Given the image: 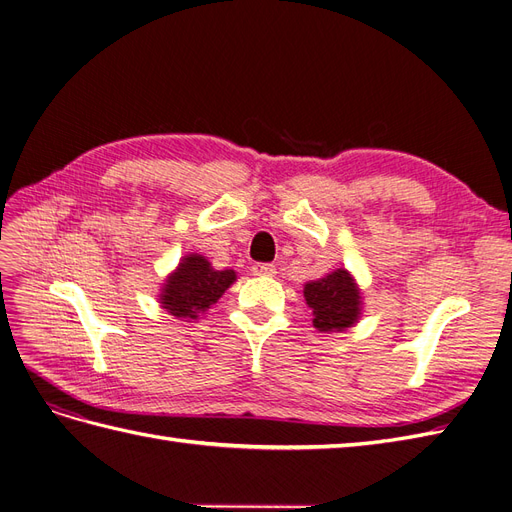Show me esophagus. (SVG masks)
I'll return each mask as SVG.
<instances>
[{
	"label": "esophagus",
	"instance_id": "obj_1",
	"mask_svg": "<svg viewBox=\"0 0 512 512\" xmlns=\"http://www.w3.org/2000/svg\"><path fill=\"white\" fill-rule=\"evenodd\" d=\"M252 273L258 277H273L277 273V269H275V265H271V262H258V265L252 267Z\"/></svg>",
	"mask_w": 512,
	"mask_h": 512
}]
</instances>
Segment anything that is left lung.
I'll return each mask as SVG.
<instances>
[{
  "label": "left lung",
  "instance_id": "1",
  "mask_svg": "<svg viewBox=\"0 0 512 512\" xmlns=\"http://www.w3.org/2000/svg\"><path fill=\"white\" fill-rule=\"evenodd\" d=\"M303 297L320 333H342L361 320L363 294L348 269H335L320 280L307 282Z\"/></svg>",
  "mask_w": 512,
  "mask_h": 512
}]
</instances>
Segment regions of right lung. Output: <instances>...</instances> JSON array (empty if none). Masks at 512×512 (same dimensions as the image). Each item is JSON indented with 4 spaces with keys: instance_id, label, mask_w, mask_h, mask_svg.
Wrapping results in <instances>:
<instances>
[{
    "instance_id": "add662e5",
    "label": "right lung",
    "mask_w": 512,
    "mask_h": 512,
    "mask_svg": "<svg viewBox=\"0 0 512 512\" xmlns=\"http://www.w3.org/2000/svg\"><path fill=\"white\" fill-rule=\"evenodd\" d=\"M235 282L237 273L232 269L218 271L205 256L188 254L166 275L158 303L179 320H198Z\"/></svg>"
}]
</instances>
